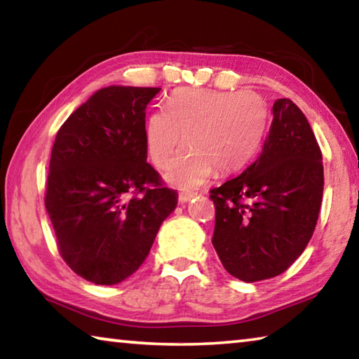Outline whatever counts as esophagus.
Here are the masks:
<instances>
[{"mask_svg":"<svg viewBox=\"0 0 359 359\" xmlns=\"http://www.w3.org/2000/svg\"><path fill=\"white\" fill-rule=\"evenodd\" d=\"M191 198H194V193H180L179 194V201L180 203H188Z\"/></svg>","mask_w":359,"mask_h":359,"instance_id":"esophagus-1","label":"esophagus"}]
</instances>
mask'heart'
Returning a JSON list of instances; mask_svg holds the SVG:
<instances>
[{"instance_id": "1", "label": "heart", "mask_w": 359, "mask_h": 359, "mask_svg": "<svg viewBox=\"0 0 359 359\" xmlns=\"http://www.w3.org/2000/svg\"><path fill=\"white\" fill-rule=\"evenodd\" d=\"M266 125L267 109L257 93L179 88L169 95L165 111L158 109L145 118L144 141L160 169L185 144L166 180L190 190L204 184L214 169L231 174L244 168L258 151Z\"/></svg>"}]
</instances>
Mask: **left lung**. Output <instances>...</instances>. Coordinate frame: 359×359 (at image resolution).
<instances>
[{
  "mask_svg": "<svg viewBox=\"0 0 359 359\" xmlns=\"http://www.w3.org/2000/svg\"><path fill=\"white\" fill-rule=\"evenodd\" d=\"M323 185L321 150L306 115L291 100H277L259 156L210 190L212 244L224 269L248 283L287 271L312 238Z\"/></svg>",
  "mask_w": 359,
  "mask_h": 359,
  "instance_id": "left-lung-1",
  "label": "left lung"
}]
</instances>
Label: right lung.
<instances>
[{"instance_id": "obj_1", "label": "right lung", "mask_w": 359, "mask_h": 359, "mask_svg": "<svg viewBox=\"0 0 359 359\" xmlns=\"http://www.w3.org/2000/svg\"><path fill=\"white\" fill-rule=\"evenodd\" d=\"M151 87H106L58 130L46 209L58 252L77 276L115 285L139 269L177 193L147 163L145 107Z\"/></svg>"}]
</instances>
